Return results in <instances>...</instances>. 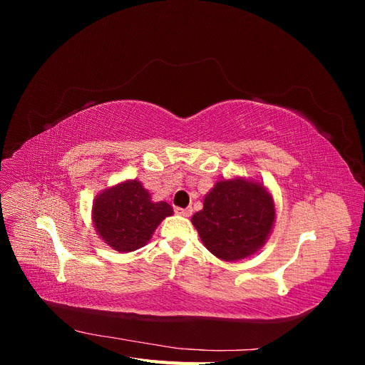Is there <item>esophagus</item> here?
Returning <instances> with one entry per match:
<instances>
[{"mask_svg":"<svg viewBox=\"0 0 365 365\" xmlns=\"http://www.w3.org/2000/svg\"><path fill=\"white\" fill-rule=\"evenodd\" d=\"M175 213L180 216H185L189 217L192 215V208H181V207H175Z\"/></svg>","mask_w":365,"mask_h":365,"instance_id":"34e87169","label":"esophagus"}]
</instances>
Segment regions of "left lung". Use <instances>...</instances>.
<instances>
[{"label":"left lung","instance_id":"1","mask_svg":"<svg viewBox=\"0 0 365 365\" xmlns=\"http://www.w3.org/2000/svg\"><path fill=\"white\" fill-rule=\"evenodd\" d=\"M275 217L269 193L259 182L219 181L192 222L210 252L222 260H239L267 240Z\"/></svg>","mask_w":365,"mask_h":365}]
</instances>
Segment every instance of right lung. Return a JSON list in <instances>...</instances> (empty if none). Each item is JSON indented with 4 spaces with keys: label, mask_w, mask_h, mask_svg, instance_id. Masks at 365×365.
Returning a JSON list of instances; mask_svg holds the SVG:
<instances>
[{
    "label": "right lung",
    "mask_w": 365,
    "mask_h": 365,
    "mask_svg": "<svg viewBox=\"0 0 365 365\" xmlns=\"http://www.w3.org/2000/svg\"><path fill=\"white\" fill-rule=\"evenodd\" d=\"M172 213L168 202H152L138 181H126L105 190L93 207L97 233L120 252L145 247L161 220Z\"/></svg>",
    "instance_id": "obj_1"
}]
</instances>
